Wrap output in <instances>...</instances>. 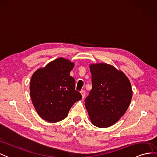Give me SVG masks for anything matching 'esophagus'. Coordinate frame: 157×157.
Segmentation results:
<instances>
[{"label":"esophagus","mask_w":157,"mask_h":157,"mask_svg":"<svg viewBox=\"0 0 157 157\" xmlns=\"http://www.w3.org/2000/svg\"><path fill=\"white\" fill-rule=\"evenodd\" d=\"M85 91L84 90H82L81 91V95H82V98H85Z\"/></svg>","instance_id":"34e87169"}]
</instances>
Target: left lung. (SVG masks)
I'll return each instance as SVG.
<instances>
[{
	"label": "left lung",
	"mask_w": 157,
	"mask_h": 157,
	"mask_svg": "<svg viewBox=\"0 0 157 157\" xmlns=\"http://www.w3.org/2000/svg\"><path fill=\"white\" fill-rule=\"evenodd\" d=\"M92 88L85 100L91 123L110 127L127 111L132 97L131 82L123 72L106 63L90 65Z\"/></svg>",
	"instance_id": "8db88e82"
}]
</instances>
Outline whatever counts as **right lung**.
<instances>
[{
  "instance_id": "add662e5",
  "label": "right lung",
  "mask_w": 157,
  "mask_h": 157,
  "mask_svg": "<svg viewBox=\"0 0 157 157\" xmlns=\"http://www.w3.org/2000/svg\"><path fill=\"white\" fill-rule=\"evenodd\" d=\"M75 64L59 58L34 72L30 83V94L39 115L49 123L65 118L68 111L82 96L75 90V80L70 76Z\"/></svg>"
}]
</instances>
